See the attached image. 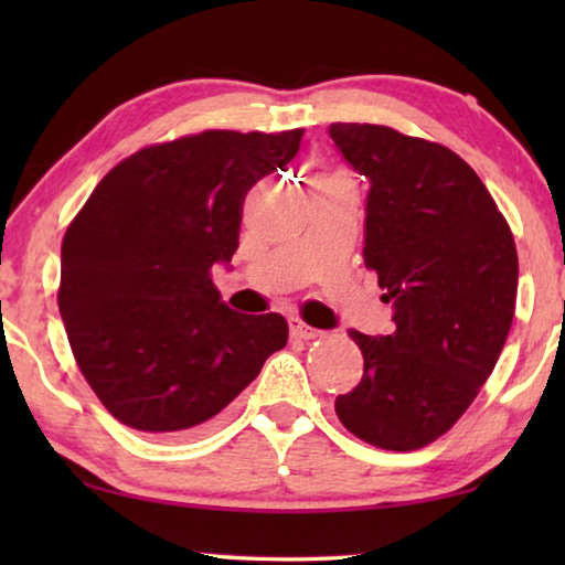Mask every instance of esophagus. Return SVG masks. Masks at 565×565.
<instances>
[{
	"instance_id": "1",
	"label": "esophagus",
	"mask_w": 565,
	"mask_h": 565,
	"mask_svg": "<svg viewBox=\"0 0 565 565\" xmlns=\"http://www.w3.org/2000/svg\"><path fill=\"white\" fill-rule=\"evenodd\" d=\"M291 337L294 339H303V341H309V339H317L321 331H317V329H311V327H306L303 321H299V319H291Z\"/></svg>"
}]
</instances>
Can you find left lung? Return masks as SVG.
Returning <instances> with one entry per match:
<instances>
[{"label":"left lung","instance_id":"8db88e82","mask_svg":"<svg viewBox=\"0 0 565 565\" xmlns=\"http://www.w3.org/2000/svg\"><path fill=\"white\" fill-rule=\"evenodd\" d=\"M329 137L371 184L363 262L396 323L388 337L349 331L363 376L337 398V416L361 441L414 451L444 436L491 376L519 254L489 189L451 149L379 124L337 121Z\"/></svg>","mask_w":565,"mask_h":565}]
</instances>
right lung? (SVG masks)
I'll use <instances>...</instances> for the list:
<instances>
[{"mask_svg": "<svg viewBox=\"0 0 565 565\" xmlns=\"http://www.w3.org/2000/svg\"><path fill=\"white\" fill-rule=\"evenodd\" d=\"M303 129L202 131L119 161L62 242L60 313L84 379L137 431H196L286 347L281 313L232 311L212 281L238 246L246 191Z\"/></svg>", "mask_w": 565, "mask_h": 565, "instance_id": "1", "label": "right lung"}]
</instances>
